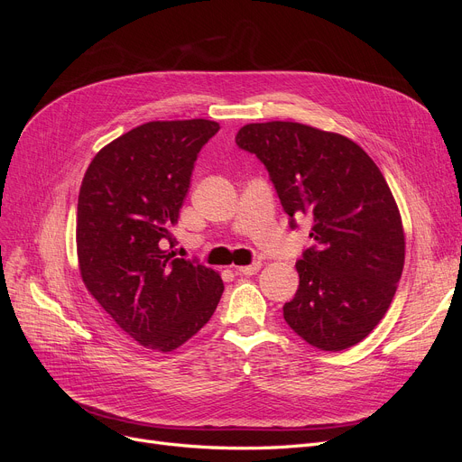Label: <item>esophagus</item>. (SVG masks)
<instances>
[{
  "label": "esophagus",
  "mask_w": 462,
  "mask_h": 462,
  "mask_svg": "<svg viewBox=\"0 0 462 462\" xmlns=\"http://www.w3.org/2000/svg\"><path fill=\"white\" fill-rule=\"evenodd\" d=\"M260 262H253L251 265H234L236 275H254L260 270Z\"/></svg>",
  "instance_id": "esophagus-1"
}]
</instances>
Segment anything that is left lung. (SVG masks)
I'll list each match as a JSON object with an SVG mask.
<instances>
[{"instance_id":"left-lung-1","label":"left lung","mask_w":462,"mask_h":462,"mask_svg":"<svg viewBox=\"0 0 462 462\" xmlns=\"http://www.w3.org/2000/svg\"><path fill=\"white\" fill-rule=\"evenodd\" d=\"M236 143L268 170L290 228L303 215L312 221L286 324L326 352L357 345L390 307L404 265L401 215L378 166L346 136L292 121L245 125Z\"/></svg>"}]
</instances>
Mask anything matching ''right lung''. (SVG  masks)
Wrapping results in <instances>:
<instances>
[{
	"instance_id": "1",
	"label": "right lung",
	"mask_w": 462,
	"mask_h": 462,
	"mask_svg": "<svg viewBox=\"0 0 462 462\" xmlns=\"http://www.w3.org/2000/svg\"><path fill=\"white\" fill-rule=\"evenodd\" d=\"M209 119L150 121L95 155L79 194L77 245L86 288L145 348L170 352L200 331L225 284L197 258H174L176 225Z\"/></svg>"
}]
</instances>
